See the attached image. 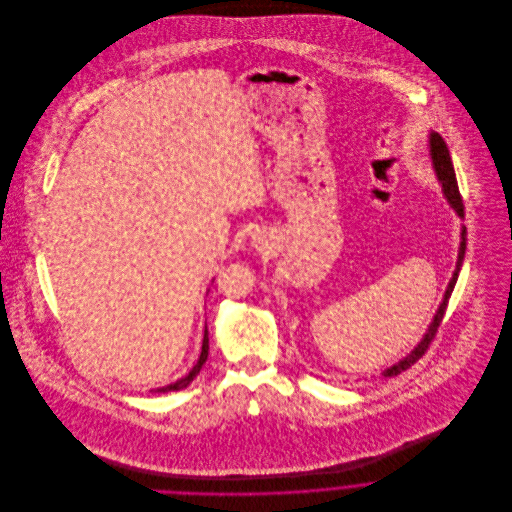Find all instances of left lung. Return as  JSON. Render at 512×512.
Here are the masks:
<instances>
[{"label":"left lung","instance_id":"left-lung-1","mask_svg":"<svg viewBox=\"0 0 512 512\" xmlns=\"http://www.w3.org/2000/svg\"><path fill=\"white\" fill-rule=\"evenodd\" d=\"M430 155H432V163H434V169H436V175H438L439 183L443 187V195L445 199L449 201V205L453 207V211L463 219V201H461V195H459V187H457V179H455V171H453V163H451V155H449V149L445 146L443 138L439 136L438 132H432L430 134ZM467 232H465V226L461 228V244H459V254H457V264H455V272H453V278L449 280V286L445 290L443 295V301L439 303L438 311L434 315V321L430 323L424 339L414 347V351L404 357L400 363H396L390 368H386L382 374L384 376H396L400 374L402 370H406L408 366L414 365L428 349H430V343L434 341L436 333H438L439 323L445 315V307H447V301L451 297V292L455 288V282H457V276H459V270H461V264H463V258H465V238Z\"/></svg>","mask_w":512,"mask_h":512}]
</instances>
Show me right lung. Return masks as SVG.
Returning a JSON list of instances; mask_svg holds the SVG:
<instances>
[{
	"mask_svg": "<svg viewBox=\"0 0 512 512\" xmlns=\"http://www.w3.org/2000/svg\"><path fill=\"white\" fill-rule=\"evenodd\" d=\"M207 357H209V331H207V327H205L203 349H201V357H199L197 365L193 366V368L189 370V374H185V376H183V378H179L177 382H173V384H167V386H163V388H157L155 392H171V390H183V388H187V386L193 382V378H195V376L201 372V368H203V365H205Z\"/></svg>",
	"mask_w": 512,
	"mask_h": 512,
	"instance_id": "1",
	"label": "right lung"
}]
</instances>
